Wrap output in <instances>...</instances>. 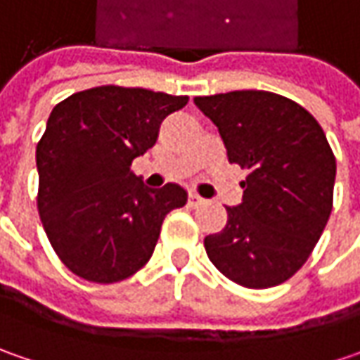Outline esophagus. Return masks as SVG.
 I'll return each instance as SVG.
<instances>
[{"mask_svg":"<svg viewBox=\"0 0 360 360\" xmlns=\"http://www.w3.org/2000/svg\"><path fill=\"white\" fill-rule=\"evenodd\" d=\"M188 204H190L192 208H198V206H202V204H204V198H202V196H198L196 192H190V194H188Z\"/></svg>","mask_w":360,"mask_h":360,"instance_id":"obj_1","label":"esophagus"}]
</instances>
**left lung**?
<instances>
[{
	"instance_id": "obj_1",
	"label": "left lung",
	"mask_w": 360,
	"mask_h": 360,
	"mask_svg": "<svg viewBox=\"0 0 360 360\" xmlns=\"http://www.w3.org/2000/svg\"><path fill=\"white\" fill-rule=\"evenodd\" d=\"M230 164L248 170L242 204L204 238L210 262L246 288L283 284L309 260L333 210L337 160L321 124L297 102L262 90L198 96Z\"/></svg>"
}]
</instances>
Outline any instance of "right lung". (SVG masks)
<instances>
[{"label": "right lung", "instance_id": "1", "mask_svg": "<svg viewBox=\"0 0 360 360\" xmlns=\"http://www.w3.org/2000/svg\"><path fill=\"white\" fill-rule=\"evenodd\" d=\"M188 96L122 86L77 91L51 110L35 148L37 210L63 264L84 281L120 283L154 252L166 214L188 200L178 184L152 190L131 160Z\"/></svg>", "mask_w": 360, "mask_h": 360}]
</instances>
